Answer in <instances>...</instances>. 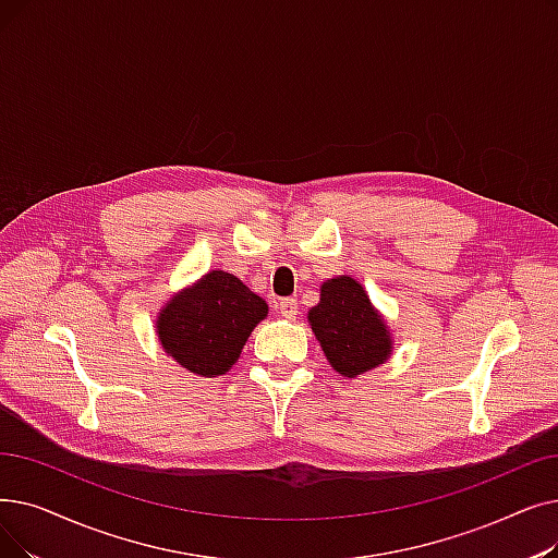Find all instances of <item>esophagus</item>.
Listing matches in <instances>:
<instances>
[{
    "instance_id": "obj_1",
    "label": "esophagus",
    "mask_w": 558,
    "mask_h": 558,
    "mask_svg": "<svg viewBox=\"0 0 558 558\" xmlns=\"http://www.w3.org/2000/svg\"><path fill=\"white\" fill-rule=\"evenodd\" d=\"M278 312L284 319H296L299 314V301L296 299H280L278 301Z\"/></svg>"
}]
</instances>
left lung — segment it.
I'll list each match as a JSON object with an SVG mask.
<instances>
[{
    "instance_id": "8db88e82",
    "label": "left lung",
    "mask_w": 558,
    "mask_h": 558,
    "mask_svg": "<svg viewBox=\"0 0 558 558\" xmlns=\"http://www.w3.org/2000/svg\"><path fill=\"white\" fill-rule=\"evenodd\" d=\"M330 367L347 378L365 374L390 357L392 337L365 287L351 276L322 284V299L307 312Z\"/></svg>"
}]
</instances>
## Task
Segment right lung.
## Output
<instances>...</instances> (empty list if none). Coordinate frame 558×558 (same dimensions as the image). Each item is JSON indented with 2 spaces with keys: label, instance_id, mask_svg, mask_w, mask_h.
<instances>
[{
  "label": "right lung",
  "instance_id": "1",
  "mask_svg": "<svg viewBox=\"0 0 558 558\" xmlns=\"http://www.w3.org/2000/svg\"><path fill=\"white\" fill-rule=\"evenodd\" d=\"M266 314V301L236 276L209 271L161 307L157 335L178 365L196 376L214 378L234 365Z\"/></svg>",
  "mask_w": 558,
  "mask_h": 558
}]
</instances>
